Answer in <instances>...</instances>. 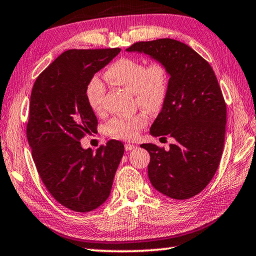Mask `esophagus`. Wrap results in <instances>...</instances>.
Instances as JSON below:
<instances>
[{
  "label": "esophagus",
  "instance_id": "34e87169",
  "mask_svg": "<svg viewBox=\"0 0 256 256\" xmlns=\"http://www.w3.org/2000/svg\"><path fill=\"white\" fill-rule=\"evenodd\" d=\"M136 146H134V144H125V150H126V151L133 150V149H136Z\"/></svg>",
  "mask_w": 256,
  "mask_h": 256
}]
</instances>
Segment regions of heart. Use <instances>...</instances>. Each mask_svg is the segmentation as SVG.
<instances>
[{
    "label": "heart",
    "mask_w": 256,
    "mask_h": 256,
    "mask_svg": "<svg viewBox=\"0 0 256 256\" xmlns=\"http://www.w3.org/2000/svg\"><path fill=\"white\" fill-rule=\"evenodd\" d=\"M112 84L133 92L138 105L150 112H157L166 102L170 89V72L164 63L154 62L146 66L141 60L122 58L115 60L105 72ZM106 88L99 76H92L86 86V98L94 112L104 108ZM148 123L142 112L130 116H116L107 123L106 131L110 136L132 140Z\"/></svg>",
    "instance_id": "heart-1"
}]
</instances>
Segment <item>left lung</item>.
Masks as SVG:
<instances>
[{
    "mask_svg": "<svg viewBox=\"0 0 256 256\" xmlns=\"http://www.w3.org/2000/svg\"><path fill=\"white\" fill-rule=\"evenodd\" d=\"M164 63L170 72L166 102L151 125L154 136L175 140L170 150L144 144L148 176L158 192L176 200L206 188L218 170L226 133L227 107L209 63L184 42L162 38L126 48Z\"/></svg>",
    "mask_w": 256,
    "mask_h": 256,
    "instance_id": "8db88e82",
    "label": "left lung"
}]
</instances>
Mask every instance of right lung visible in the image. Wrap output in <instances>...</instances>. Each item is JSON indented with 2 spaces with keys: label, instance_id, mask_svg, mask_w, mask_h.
<instances>
[{
  "label": "right lung",
  "instance_id": "obj_1",
  "mask_svg": "<svg viewBox=\"0 0 256 256\" xmlns=\"http://www.w3.org/2000/svg\"><path fill=\"white\" fill-rule=\"evenodd\" d=\"M120 48L68 50L34 81L30 96L27 138L42 183L56 201L76 212L105 202L124 154V144L108 141L96 152L80 140L97 130L86 98L89 80Z\"/></svg>",
  "mask_w": 256,
  "mask_h": 256
}]
</instances>
